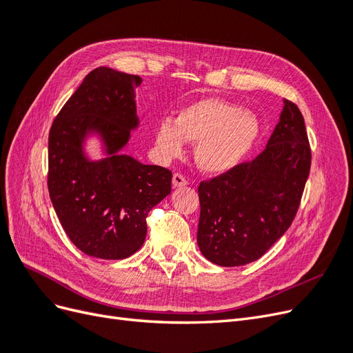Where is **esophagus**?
Here are the masks:
<instances>
[{
	"label": "esophagus",
	"mask_w": 353,
	"mask_h": 353,
	"mask_svg": "<svg viewBox=\"0 0 353 353\" xmlns=\"http://www.w3.org/2000/svg\"><path fill=\"white\" fill-rule=\"evenodd\" d=\"M188 183H187V179L181 175V174H174V176H172V185L175 187V188H178V187H185Z\"/></svg>",
	"instance_id": "1"
}]
</instances>
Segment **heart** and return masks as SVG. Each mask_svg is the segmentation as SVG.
<instances>
[{"mask_svg": "<svg viewBox=\"0 0 353 353\" xmlns=\"http://www.w3.org/2000/svg\"><path fill=\"white\" fill-rule=\"evenodd\" d=\"M259 131L253 112L210 97L185 105L175 121H160L154 141L157 152L166 159L183 153L185 141L196 143L197 168L209 175H221L243 162L258 141Z\"/></svg>", "mask_w": 353, "mask_h": 353, "instance_id": "b5f03b06", "label": "heart"}]
</instances>
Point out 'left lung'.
<instances>
[{
    "label": "left lung",
    "instance_id": "left-lung-1",
    "mask_svg": "<svg viewBox=\"0 0 353 353\" xmlns=\"http://www.w3.org/2000/svg\"><path fill=\"white\" fill-rule=\"evenodd\" d=\"M311 169L305 121L284 100L265 150L199 185L197 244L219 266L258 261L292 225Z\"/></svg>",
    "mask_w": 353,
    "mask_h": 353
}]
</instances>
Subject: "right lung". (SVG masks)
I'll list each match as a JSON object with an SVG mask.
<instances>
[{
	"instance_id": "obj_1",
	"label": "right lung",
	"mask_w": 353,
	"mask_h": 353,
	"mask_svg": "<svg viewBox=\"0 0 353 353\" xmlns=\"http://www.w3.org/2000/svg\"><path fill=\"white\" fill-rule=\"evenodd\" d=\"M141 78L97 68L63 105L48 135V191L63 230L85 254L125 259L141 248L145 218L170 193L172 172L122 154L137 130ZM101 138L105 157L90 159L86 138Z\"/></svg>"
}]
</instances>
